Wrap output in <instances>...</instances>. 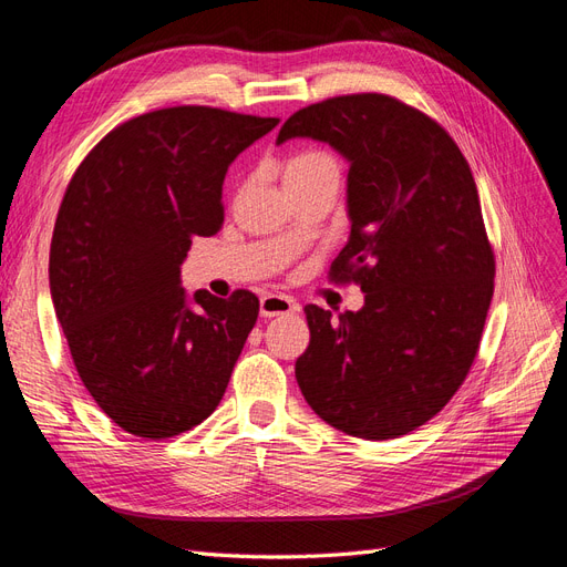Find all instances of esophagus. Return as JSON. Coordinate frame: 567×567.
<instances>
[{
  "label": "esophagus",
  "instance_id": "1",
  "mask_svg": "<svg viewBox=\"0 0 567 567\" xmlns=\"http://www.w3.org/2000/svg\"><path fill=\"white\" fill-rule=\"evenodd\" d=\"M298 312V302L288 296H279V293H267L260 300V315L265 319L279 317V315H296Z\"/></svg>",
  "mask_w": 567,
  "mask_h": 567
}]
</instances>
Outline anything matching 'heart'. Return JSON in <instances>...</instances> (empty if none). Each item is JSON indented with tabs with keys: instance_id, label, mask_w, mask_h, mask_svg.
Listing matches in <instances>:
<instances>
[{
	"instance_id": "1",
	"label": "heart",
	"mask_w": 567,
	"mask_h": 567,
	"mask_svg": "<svg viewBox=\"0 0 567 567\" xmlns=\"http://www.w3.org/2000/svg\"><path fill=\"white\" fill-rule=\"evenodd\" d=\"M323 169H331V173H338L336 161L323 151H302L296 153L293 158L288 161L286 165V179H298V177H307L315 173H323Z\"/></svg>"
}]
</instances>
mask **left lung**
Here are the masks:
<instances>
[{
  "label": "left lung",
  "instance_id": "obj_1",
  "mask_svg": "<svg viewBox=\"0 0 567 567\" xmlns=\"http://www.w3.org/2000/svg\"><path fill=\"white\" fill-rule=\"evenodd\" d=\"M293 136L348 158L350 238L329 277L354 281L359 312L305 305L296 362L307 404L352 437L392 440L431 421L466 381L494 293L477 186L442 125L388 94H348L290 115Z\"/></svg>",
  "mask_w": 567,
  "mask_h": 567
}]
</instances>
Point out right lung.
Listing matches in <instances>:
<instances>
[{"label": "right lung", "instance_id": "1", "mask_svg": "<svg viewBox=\"0 0 567 567\" xmlns=\"http://www.w3.org/2000/svg\"><path fill=\"white\" fill-rule=\"evenodd\" d=\"M279 117L210 106L136 115L111 130L65 188L49 288L78 375L123 431L165 440L217 409L260 312L250 290L186 296L194 236L225 221L221 184Z\"/></svg>", "mask_w": 567, "mask_h": 567}]
</instances>
